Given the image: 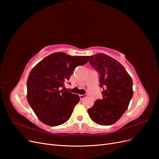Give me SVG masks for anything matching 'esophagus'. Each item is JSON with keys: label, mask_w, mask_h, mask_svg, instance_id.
<instances>
[{"label": "esophagus", "mask_w": 159, "mask_h": 159, "mask_svg": "<svg viewBox=\"0 0 159 159\" xmlns=\"http://www.w3.org/2000/svg\"><path fill=\"white\" fill-rule=\"evenodd\" d=\"M87 97V95L86 94H84V95H80V99L81 100V99H83L84 98H86Z\"/></svg>", "instance_id": "obj_1"}]
</instances>
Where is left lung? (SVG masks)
Returning a JSON list of instances; mask_svg holds the SVG:
<instances>
[{
  "mask_svg": "<svg viewBox=\"0 0 159 159\" xmlns=\"http://www.w3.org/2000/svg\"><path fill=\"white\" fill-rule=\"evenodd\" d=\"M88 57L99 74V86L103 88V98L96 100L88 112L95 123L110 125L128 108L133 95V81L125 68L113 57L102 53Z\"/></svg>",
  "mask_w": 159,
  "mask_h": 159,
  "instance_id": "8db88e82",
  "label": "left lung"
}]
</instances>
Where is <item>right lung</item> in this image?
Here are the masks:
<instances>
[{"mask_svg":"<svg viewBox=\"0 0 159 159\" xmlns=\"http://www.w3.org/2000/svg\"><path fill=\"white\" fill-rule=\"evenodd\" d=\"M88 56H71L56 52L37 64L27 80V100L40 121L48 126H57L70 118L78 95L64 91L76 67L87 63Z\"/></svg>","mask_w":159,"mask_h":159,"instance_id":"add662e5","label":"right lung"}]
</instances>
